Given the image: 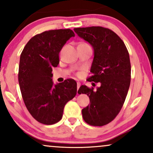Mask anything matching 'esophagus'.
Returning a JSON list of instances; mask_svg holds the SVG:
<instances>
[{
	"label": "esophagus",
	"instance_id": "34e87169",
	"mask_svg": "<svg viewBox=\"0 0 153 153\" xmlns=\"http://www.w3.org/2000/svg\"><path fill=\"white\" fill-rule=\"evenodd\" d=\"M80 82H77V88H78V90L79 88H80Z\"/></svg>",
	"mask_w": 153,
	"mask_h": 153
}]
</instances>
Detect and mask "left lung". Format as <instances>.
I'll return each instance as SVG.
<instances>
[{
	"instance_id": "1",
	"label": "left lung",
	"mask_w": 153,
	"mask_h": 153,
	"mask_svg": "<svg viewBox=\"0 0 153 153\" xmlns=\"http://www.w3.org/2000/svg\"><path fill=\"white\" fill-rule=\"evenodd\" d=\"M75 32L94 49V57L88 81L100 82L96 91L82 85L78 94H85L90 104L82 109L84 121L92 126L111 122L122 108L131 80L129 52L116 33L101 26L75 28Z\"/></svg>"
}]
</instances>
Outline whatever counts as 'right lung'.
Returning a JSON list of instances; mask_svg holds the SVG:
<instances>
[{
  "mask_svg": "<svg viewBox=\"0 0 153 153\" xmlns=\"http://www.w3.org/2000/svg\"><path fill=\"white\" fill-rule=\"evenodd\" d=\"M73 36L74 32L68 29L45 31L33 36L21 54L19 83L23 100L31 115L42 124L58 122L65 104L76 95L74 80L54 84L52 79L59 52Z\"/></svg>",
  "mask_w": 153,
  "mask_h": 153,
  "instance_id": "1",
  "label": "right lung"
}]
</instances>
